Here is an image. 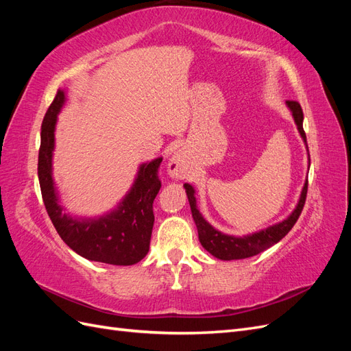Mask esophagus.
<instances>
[{"mask_svg": "<svg viewBox=\"0 0 351 351\" xmlns=\"http://www.w3.org/2000/svg\"><path fill=\"white\" fill-rule=\"evenodd\" d=\"M190 171L187 159L182 152H174L168 161V173L174 178H184Z\"/></svg>", "mask_w": 351, "mask_h": 351, "instance_id": "34e87169", "label": "esophagus"}]
</instances>
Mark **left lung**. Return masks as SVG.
Segmentation results:
<instances>
[{
    "mask_svg": "<svg viewBox=\"0 0 351 351\" xmlns=\"http://www.w3.org/2000/svg\"><path fill=\"white\" fill-rule=\"evenodd\" d=\"M285 104H287V107L290 108L294 123L297 125V130H299L302 139L307 147L306 133L303 130V111H302L300 104L295 101H287ZM307 155H309V149H307ZM184 189L187 193L190 209H192L195 224L197 227L199 241L202 246H204L205 250H208L212 256H215L217 259L234 261V259H246V258L254 256V254L269 249L271 246H274L275 243H278L281 239L285 237L287 232H289L294 227L295 221L299 219L302 210H303L306 195H307V180L304 182V186L302 189L300 199H299V202H297V206L294 208V210L289 217H287L284 221L278 222V224H274L268 228L252 232V234L243 236V237L228 236V234H224V232H221L212 227L209 222L204 217H202V214L197 209L193 186L186 183Z\"/></svg>",
    "mask_w": 351,
    "mask_h": 351,
    "instance_id": "left-lung-1",
    "label": "left lung"
}]
</instances>
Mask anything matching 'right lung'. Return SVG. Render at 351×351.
I'll return each instance as SVG.
<instances>
[{
  "label": "right lung",
  "mask_w": 351,
  "mask_h": 351,
  "mask_svg": "<svg viewBox=\"0 0 351 351\" xmlns=\"http://www.w3.org/2000/svg\"><path fill=\"white\" fill-rule=\"evenodd\" d=\"M66 102V90L58 89L40 127L38 177L42 199L60 237L70 249L89 261L110 265H134L149 252L154 228L152 204L161 182L158 168L162 158L139 167L132 189L115 209L98 218H74L60 205L52 178V152L56 146L57 115Z\"/></svg>",
  "instance_id": "right-lung-1"
}]
</instances>
